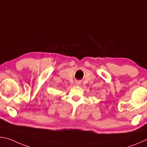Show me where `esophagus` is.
<instances>
[{"label": "esophagus", "instance_id": "34e87169", "mask_svg": "<svg viewBox=\"0 0 147 147\" xmlns=\"http://www.w3.org/2000/svg\"><path fill=\"white\" fill-rule=\"evenodd\" d=\"M77 84H79V83H77Z\"/></svg>", "mask_w": 147, "mask_h": 147}]
</instances>
